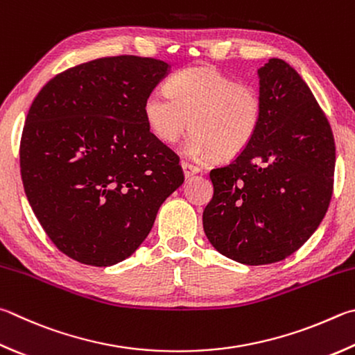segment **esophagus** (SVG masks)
I'll list each match as a JSON object with an SVG mask.
<instances>
[{"label":"esophagus","instance_id":"esophagus-1","mask_svg":"<svg viewBox=\"0 0 355 355\" xmlns=\"http://www.w3.org/2000/svg\"><path fill=\"white\" fill-rule=\"evenodd\" d=\"M182 167H183V172H184V177L189 178L192 175H196V173L200 172V169L194 164H189L188 161H182Z\"/></svg>","mask_w":355,"mask_h":355}]
</instances>
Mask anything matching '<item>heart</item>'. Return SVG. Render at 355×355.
I'll return each mask as SVG.
<instances>
[{"label":"heart","mask_w":355,"mask_h":355,"mask_svg":"<svg viewBox=\"0 0 355 355\" xmlns=\"http://www.w3.org/2000/svg\"><path fill=\"white\" fill-rule=\"evenodd\" d=\"M169 92L157 88L144 102L147 125L158 139L173 144L192 124L186 150L197 159L233 158L254 139L262 119L257 89L214 67L180 69L169 79Z\"/></svg>","instance_id":"b5f03b06"}]
</instances>
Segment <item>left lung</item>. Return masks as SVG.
Here are the masks:
<instances>
[{"label":"left lung","mask_w":355,"mask_h":355,"mask_svg":"<svg viewBox=\"0 0 355 355\" xmlns=\"http://www.w3.org/2000/svg\"><path fill=\"white\" fill-rule=\"evenodd\" d=\"M262 119L230 164L209 172L214 196L203 230L218 253L245 266L286 259L326 216L335 143L311 88L281 59L257 69Z\"/></svg>","instance_id":"1"}]
</instances>
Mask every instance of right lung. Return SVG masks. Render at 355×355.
Masks as SVG:
<instances>
[{
    "label": "right lung",
    "instance_id": "right-lung-1",
    "mask_svg": "<svg viewBox=\"0 0 355 355\" xmlns=\"http://www.w3.org/2000/svg\"><path fill=\"white\" fill-rule=\"evenodd\" d=\"M169 73L149 57H104L57 74L32 102L20 144L24 192L71 259H127L183 184L178 155L144 118L146 98Z\"/></svg>",
    "mask_w": 355,
    "mask_h": 355
}]
</instances>
